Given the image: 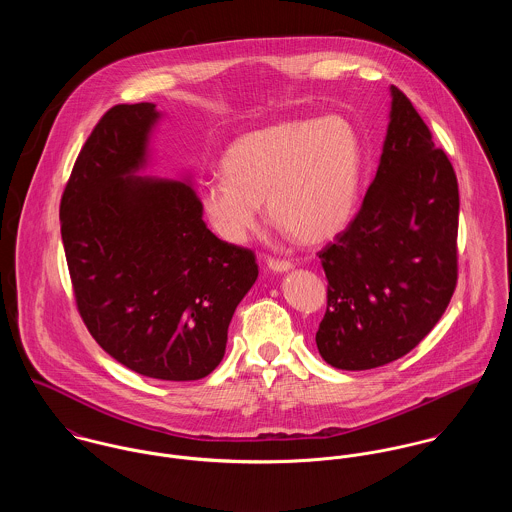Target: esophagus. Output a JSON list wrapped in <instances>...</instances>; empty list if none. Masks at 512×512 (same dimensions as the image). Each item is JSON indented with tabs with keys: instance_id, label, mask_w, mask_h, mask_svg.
Instances as JSON below:
<instances>
[{
	"instance_id": "obj_1",
	"label": "esophagus",
	"mask_w": 512,
	"mask_h": 512,
	"mask_svg": "<svg viewBox=\"0 0 512 512\" xmlns=\"http://www.w3.org/2000/svg\"><path fill=\"white\" fill-rule=\"evenodd\" d=\"M267 267H269L271 271H275V273H286V271L292 269V263H290V261H283V259H273V257H269V259H267Z\"/></svg>"
}]
</instances>
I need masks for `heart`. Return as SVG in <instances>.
<instances>
[{
  "instance_id": "obj_1",
  "label": "heart",
  "mask_w": 512,
  "mask_h": 512,
  "mask_svg": "<svg viewBox=\"0 0 512 512\" xmlns=\"http://www.w3.org/2000/svg\"><path fill=\"white\" fill-rule=\"evenodd\" d=\"M222 169L226 176L200 188V208L218 237L243 243L265 202L273 226L318 245L336 237L353 212L361 143L341 115L294 117L233 141Z\"/></svg>"
}]
</instances>
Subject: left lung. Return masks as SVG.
<instances>
[{
  "mask_svg": "<svg viewBox=\"0 0 512 512\" xmlns=\"http://www.w3.org/2000/svg\"><path fill=\"white\" fill-rule=\"evenodd\" d=\"M391 98L375 180L351 224L318 253L328 308L316 345L345 371L381 367L414 349L457 283L454 167L397 86Z\"/></svg>",
  "mask_w": 512,
  "mask_h": 512,
  "instance_id": "left-lung-1",
  "label": "left lung"
}]
</instances>
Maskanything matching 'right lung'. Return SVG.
Masks as SVG:
<instances>
[{
    "instance_id": "obj_1",
    "label": "right lung",
    "mask_w": 512,
    "mask_h": 512,
    "mask_svg": "<svg viewBox=\"0 0 512 512\" xmlns=\"http://www.w3.org/2000/svg\"><path fill=\"white\" fill-rule=\"evenodd\" d=\"M161 114L119 104L84 143L60 200L78 312L100 347L161 381L210 375L257 281L253 251L218 239L188 180L137 176Z\"/></svg>"
}]
</instances>
